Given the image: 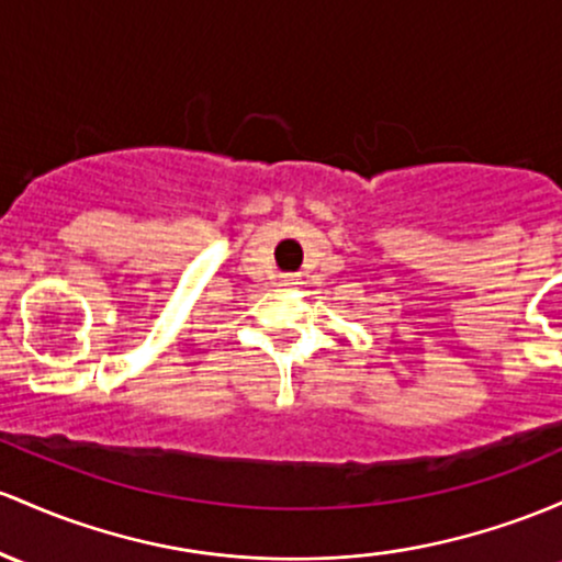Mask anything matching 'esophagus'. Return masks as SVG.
<instances>
[{"label":"esophagus","instance_id":"esophagus-1","mask_svg":"<svg viewBox=\"0 0 562 562\" xmlns=\"http://www.w3.org/2000/svg\"><path fill=\"white\" fill-rule=\"evenodd\" d=\"M282 285H293V280H291V277H285V280H282Z\"/></svg>","mask_w":562,"mask_h":562}]
</instances>
